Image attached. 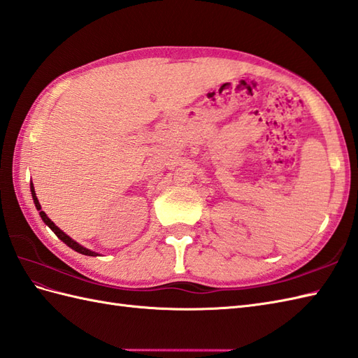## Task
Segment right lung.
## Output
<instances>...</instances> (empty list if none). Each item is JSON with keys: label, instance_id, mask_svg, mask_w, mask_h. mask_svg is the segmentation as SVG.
Listing matches in <instances>:
<instances>
[{"label": "right lung", "instance_id": "1", "mask_svg": "<svg viewBox=\"0 0 358 358\" xmlns=\"http://www.w3.org/2000/svg\"><path fill=\"white\" fill-rule=\"evenodd\" d=\"M30 190H31V196H33V201H35V206H36V209L39 210V215H41V218H43V221L47 224V226L52 229L55 234H56V236L59 238L61 241H64V243L69 245V247H71L73 250H76V252H79V253H82V255H87V256H96V253L94 252H91V250H88V248H85V247H82V245H79L76 241H73L69 235H65L64 231L57 227V226H55V222L50 220L47 215L41 210V204H39V201H38V198H36V194H35V187H33V182H31V186H30Z\"/></svg>", "mask_w": 358, "mask_h": 358}]
</instances>
